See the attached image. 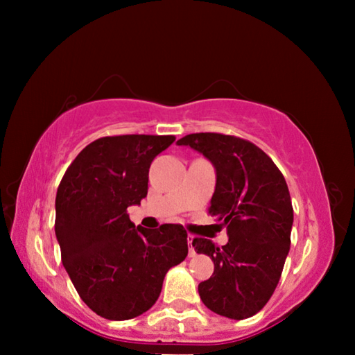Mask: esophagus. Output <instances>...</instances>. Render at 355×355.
<instances>
[{"label": "esophagus", "instance_id": "esophagus-1", "mask_svg": "<svg viewBox=\"0 0 355 355\" xmlns=\"http://www.w3.org/2000/svg\"><path fill=\"white\" fill-rule=\"evenodd\" d=\"M192 241H194V236L188 235V244H189V257H196V250L192 248Z\"/></svg>", "mask_w": 355, "mask_h": 355}]
</instances>
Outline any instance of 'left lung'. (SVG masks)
<instances>
[{"label": "left lung", "instance_id": "left-lung-1", "mask_svg": "<svg viewBox=\"0 0 355 355\" xmlns=\"http://www.w3.org/2000/svg\"><path fill=\"white\" fill-rule=\"evenodd\" d=\"M209 159L216 189L208 213L227 227L228 243L218 248L194 238L192 248L214 263L199 284L202 302L220 316L245 320L258 313L277 286L291 244L293 205L274 161L241 137L194 133L177 141Z\"/></svg>", "mask_w": 355, "mask_h": 355}]
</instances>
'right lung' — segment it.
Instances as JSON below:
<instances>
[{
	"label": "right lung",
	"instance_id": "1",
	"mask_svg": "<svg viewBox=\"0 0 355 355\" xmlns=\"http://www.w3.org/2000/svg\"><path fill=\"white\" fill-rule=\"evenodd\" d=\"M175 136H106L84 147L56 194L55 232L62 264L84 304L111 321L131 320L159 297L166 272L188 255L180 224L155 230L130 220L148 169Z\"/></svg>",
	"mask_w": 355,
	"mask_h": 355
}]
</instances>
